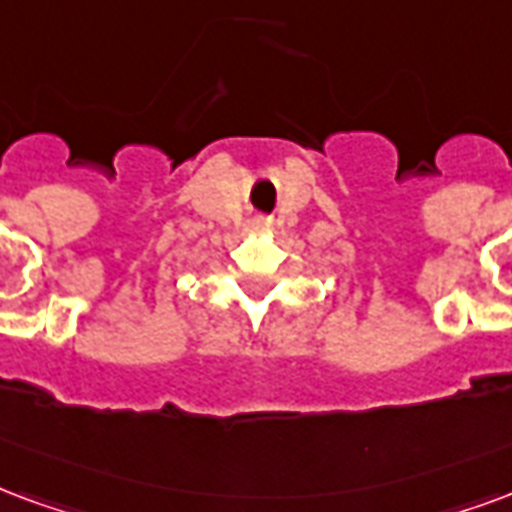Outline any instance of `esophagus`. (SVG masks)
I'll return each mask as SVG.
<instances>
[{"label": "esophagus", "mask_w": 512, "mask_h": 512, "mask_svg": "<svg viewBox=\"0 0 512 512\" xmlns=\"http://www.w3.org/2000/svg\"><path fill=\"white\" fill-rule=\"evenodd\" d=\"M249 230H252V233H266V230H271V219L255 217L249 222Z\"/></svg>", "instance_id": "1"}]
</instances>
